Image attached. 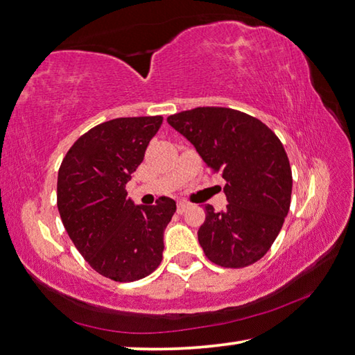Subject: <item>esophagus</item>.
Here are the masks:
<instances>
[{
	"label": "esophagus",
	"mask_w": 355,
	"mask_h": 355,
	"mask_svg": "<svg viewBox=\"0 0 355 355\" xmlns=\"http://www.w3.org/2000/svg\"><path fill=\"white\" fill-rule=\"evenodd\" d=\"M190 206L187 202H184V201H181V202H178V214H184L185 210H187Z\"/></svg>",
	"instance_id": "obj_1"
}]
</instances>
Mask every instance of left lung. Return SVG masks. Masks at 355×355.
I'll list each match as a JSON object with an SVG mask.
<instances>
[{
  "label": "left lung",
  "instance_id": "left-lung-1",
  "mask_svg": "<svg viewBox=\"0 0 355 355\" xmlns=\"http://www.w3.org/2000/svg\"><path fill=\"white\" fill-rule=\"evenodd\" d=\"M166 121L196 148L210 173L226 181L227 206H206L198 240L206 257L245 268L270 251L290 210V162L277 135L257 118L229 107H196Z\"/></svg>",
  "mask_w": 355,
  "mask_h": 355
}]
</instances>
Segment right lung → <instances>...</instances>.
Masks as SVG:
<instances>
[{
  "label": "right lung",
  "instance_id": "right-lung-1",
  "mask_svg": "<svg viewBox=\"0 0 355 355\" xmlns=\"http://www.w3.org/2000/svg\"><path fill=\"white\" fill-rule=\"evenodd\" d=\"M164 118L104 121L73 143L58 174V209L67 234L87 263L115 282H134L157 268L164 231L176 202L135 206L126 184Z\"/></svg>",
  "mask_w": 355,
  "mask_h": 355
}]
</instances>
